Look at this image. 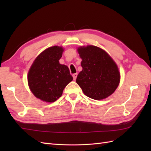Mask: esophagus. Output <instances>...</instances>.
Masks as SVG:
<instances>
[{
  "label": "esophagus",
  "mask_w": 151,
  "mask_h": 151,
  "mask_svg": "<svg viewBox=\"0 0 151 151\" xmlns=\"http://www.w3.org/2000/svg\"><path fill=\"white\" fill-rule=\"evenodd\" d=\"M77 75H78V74H77V73H75V74H73V77L74 81H75L76 78V77H77Z\"/></svg>",
  "instance_id": "obj_1"
}]
</instances>
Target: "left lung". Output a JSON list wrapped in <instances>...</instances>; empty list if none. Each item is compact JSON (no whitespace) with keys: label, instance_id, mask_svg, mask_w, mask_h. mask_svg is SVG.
<instances>
[{"label":"left lung","instance_id":"left-lung-1","mask_svg":"<svg viewBox=\"0 0 151 151\" xmlns=\"http://www.w3.org/2000/svg\"><path fill=\"white\" fill-rule=\"evenodd\" d=\"M82 58V70L76 83L87 97L102 100L115 91L120 82V73L117 64L102 49L93 45L78 48Z\"/></svg>","mask_w":151,"mask_h":151}]
</instances>
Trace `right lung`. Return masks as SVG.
Listing matches in <instances>:
<instances>
[{
    "instance_id": "obj_1",
    "label": "right lung",
    "mask_w": 151,
    "mask_h": 151,
    "mask_svg": "<svg viewBox=\"0 0 151 151\" xmlns=\"http://www.w3.org/2000/svg\"><path fill=\"white\" fill-rule=\"evenodd\" d=\"M63 51L58 46L48 48L36 58L28 71V84L31 91L45 102L56 101L73 79L68 67L59 62Z\"/></svg>"
}]
</instances>
